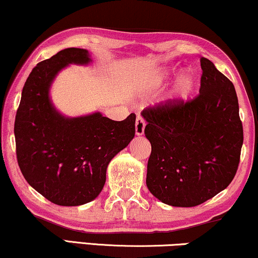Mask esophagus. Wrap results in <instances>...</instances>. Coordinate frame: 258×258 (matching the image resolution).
I'll use <instances>...</instances> for the list:
<instances>
[{"mask_svg":"<svg viewBox=\"0 0 258 258\" xmlns=\"http://www.w3.org/2000/svg\"><path fill=\"white\" fill-rule=\"evenodd\" d=\"M145 121L142 116H137L136 119V136H143L144 135V130H145Z\"/></svg>","mask_w":258,"mask_h":258,"instance_id":"1","label":"esophagus"}]
</instances>
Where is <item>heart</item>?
<instances>
[{"instance_id":"heart-1","label":"heart","mask_w":258,"mask_h":258,"mask_svg":"<svg viewBox=\"0 0 258 258\" xmlns=\"http://www.w3.org/2000/svg\"><path fill=\"white\" fill-rule=\"evenodd\" d=\"M171 75L172 70L170 69L157 71L146 81L144 87H143V90L151 91L153 89H157L162 84L167 82ZM195 88H197V77H195L194 73L189 70L183 71L176 78L174 88H172L170 95H169L168 103L170 106H180L182 103L187 102L190 99V96L193 95Z\"/></svg>"}]
</instances>
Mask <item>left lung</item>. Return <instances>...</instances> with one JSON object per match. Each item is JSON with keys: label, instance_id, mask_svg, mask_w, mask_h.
I'll use <instances>...</instances> for the list:
<instances>
[{"label": "left lung", "instance_id": "left-lung-1", "mask_svg": "<svg viewBox=\"0 0 258 258\" xmlns=\"http://www.w3.org/2000/svg\"><path fill=\"white\" fill-rule=\"evenodd\" d=\"M200 94L180 106L143 110L151 143L146 185L163 204L194 207L233 180L243 145V126L232 82L200 58Z\"/></svg>", "mask_w": 258, "mask_h": 258}]
</instances>
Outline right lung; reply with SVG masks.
Instances as JSON below:
<instances>
[{
  "mask_svg": "<svg viewBox=\"0 0 258 258\" xmlns=\"http://www.w3.org/2000/svg\"><path fill=\"white\" fill-rule=\"evenodd\" d=\"M89 51L70 47L32 70L15 116L16 157L31 187L59 206H80L99 197L109 162L136 132V114L114 121L100 112L65 116L52 102L51 86L70 64L91 63Z\"/></svg>",
  "mask_w": 258,
  "mask_h": 258,
  "instance_id": "add662e5",
  "label": "right lung"
}]
</instances>
